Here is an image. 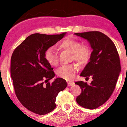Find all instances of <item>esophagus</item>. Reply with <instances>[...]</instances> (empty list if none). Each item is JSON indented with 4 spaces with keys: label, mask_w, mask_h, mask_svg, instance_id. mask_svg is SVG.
I'll return each instance as SVG.
<instances>
[{
    "label": "esophagus",
    "mask_w": 127,
    "mask_h": 127,
    "mask_svg": "<svg viewBox=\"0 0 127 127\" xmlns=\"http://www.w3.org/2000/svg\"><path fill=\"white\" fill-rule=\"evenodd\" d=\"M67 83L69 86H73L74 84V83L72 81H67Z\"/></svg>",
    "instance_id": "esophagus-1"
}]
</instances>
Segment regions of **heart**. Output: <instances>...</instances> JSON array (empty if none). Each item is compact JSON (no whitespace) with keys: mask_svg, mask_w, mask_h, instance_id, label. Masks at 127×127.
Listing matches in <instances>:
<instances>
[{"mask_svg":"<svg viewBox=\"0 0 127 127\" xmlns=\"http://www.w3.org/2000/svg\"><path fill=\"white\" fill-rule=\"evenodd\" d=\"M59 47L62 50L71 53V59L78 62L80 65L87 64L91 56L90 49L86 44H81L79 41L66 38L59 44ZM44 57L49 64L53 66L58 65V57L57 52L53 47L48 48L44 53ZM78 65L70 64L64 65L58 69L57 74L61 78L67 81L73 79L78 70Z\"/></svg>","mask_w":127,"mask_h":127,"instance_id":"b5f03b06","label":"heart"}]
</instances>
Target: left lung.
Here are the masks:
<instances>
[{
  "label": "left lung",
  "instance_id": "left-lung-1",
  "mask_svg": "<svg viewBox=\"0 0 127 127\" xmlns=\"http://www.w3.org/2000/svg\"><path fill=\"white\" fill-rule=\"evenodd\" d=\"M88 40L93 51L90 62L80 76L92 78L90 85L83 81L75 84L79 86L81 94L76 101L82 107L95 109L102 106L110 98L115 89L121 71L120 58L112 40L99 31H90L74 33Z\"/></svg>",
  "mask_w": 127,
  "mask_h": 127
}]
</instances>
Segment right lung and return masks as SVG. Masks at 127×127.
<instances>
[{
    "mask_svg": "<svg viewBox=\"0 0 127 127\" xmlns=\"http://www.w3.org/2000/svg\"><path fill=\"white\" fill-rule=\"evenodd\" d=\"M65 34H32L15 49L12 55L11 76L15 94L25 108L36 114L42 115L53 110L58 93L67 86L66 81L61 78L49 82L55 74L44 57L45 50Z\"/></svg>",
    "mask_w": 127,
    "mask_h": 127,
    "instance_id": "right-lung-1",
    "label": "right lung"
}]
</instances>
